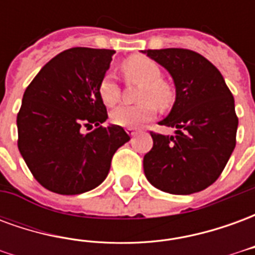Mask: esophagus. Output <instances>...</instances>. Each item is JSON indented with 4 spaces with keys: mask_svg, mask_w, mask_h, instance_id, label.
Wrapping results in <instances>:
<instances>
[{
    "mask_svg": "<svg viewBox=\"0 0 255 255\" xmlns=\"http://www.w3.org/2000/svg\"><path fill=\"white\" fill-rule=\"evenodd\" d=\"M126 132H127L129 136H135L136 131H135V129H132V128H127V129H126Z\"/></svg>",
    "mask_w": 255,
    "mask_h": 255,
    "instance_id": "obj_1",
    "label": "esophagus"
}]
</instances>
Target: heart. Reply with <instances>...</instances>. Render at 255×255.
<instances>
[{
	"instance_id": "obj_1",
	"label": "heart",
	"mask_w": 255,
	"mask_h": 255,
	"mask_svg": "<svg viewBox=\"0 0 255 255\" xmlns=\"http://www.w3.org/2000/svg\"><path fill=\"white\" fill-rule=\"evenodd\" d=\"M123 69L128 78L136 79L142 83L139 89L138 101H143L138 105L120 106L111 113L113 124L124 128H138L153 120L155 105L166 106L171 100V90L161 80L158 65L150 58L132 56L123 63ZM98 95L106 106H115L119 102L120 93L115 76L106 73L98 84Z\"/></svg>"
}]
</instances>
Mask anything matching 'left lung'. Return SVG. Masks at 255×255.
<instances>
[{
	"mask_svg": "<svg viewBox=\"0 0 255 255\" xmlns=\"http://www.w3.org/2000/svg\"><path fill=\"white\" fill-rule=\"evenodd\" d=\"M169 72L176 98L158 124L175 136L151 132L143 157L146 179L161 191L188 195L213 184L236 144L235 101L223 75L209 60L187 49L142 50Z\"/></svg>",
	"mask_w": 255,
	"mask_h": 255,
	"instance_id": "left-lung-1",
	"label": "left lung"
}]
</instances>
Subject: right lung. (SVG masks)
I'll return each instance as SVG.
<instances>
[{
    "label": "right lung",
    "mask_w": 255,
    "mask_h": 255,
    "mask_svg": "<svg viewBox=\"0 0 255 255\" xmlns=\"http://www.w3.org/2000/svg\"><path fill=\"white\" fill-rule=\"evenodd\" d=\"M115 53L64 50L25 89L17 115V146L31 173L49 191L75 195L98 187L116 150L129 140L119 126L102 127L108 113L98 84ZM83 125L96 128L83 134Z\"/></svg>",
    "instance_id": "right-lung-1"
}]
</instances>
